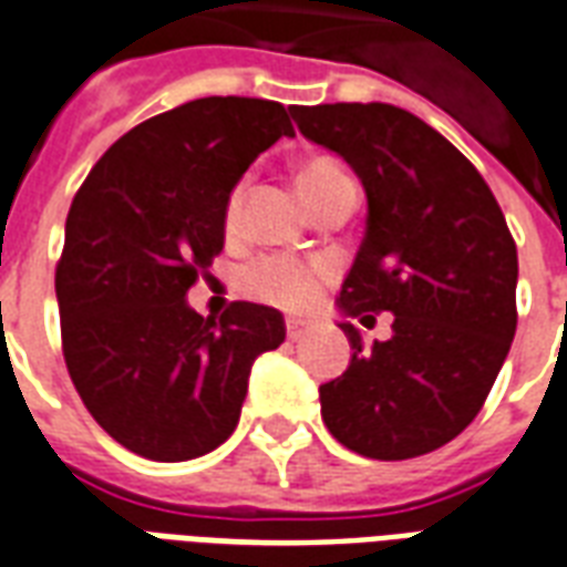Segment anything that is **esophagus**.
Masks as SVG:
<instances>
[{"mask_svg": "<svg viewBox=\"0 0 567 567\" xmlns=\"http://www.w3.org/2000/svg\"><path fill=\"white\" fill-rule=\"evenodd\" d=\"M285 333H288V339H291V342H300V339H303L309 330H306L300 321H288V324H285Z\"/></svg>", "mask_w": 567, "mask_h": 567, "instance_id": "1", "label": "esophagus"}]
</instances>
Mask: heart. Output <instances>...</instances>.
Instances as JSON below:
<instances>
[{
    "label": "heart",
    "instance_id": "1",
    "mask_svg": "<svg viewBox=\"0 0 567 567\" xmlns=\"http://www.w3.org/2000/svg\"><path fill=\"white\" fill-rule=\"evenodd\" d=\"M295 179L300 198L312 213L342 195H354L351 174L330 155H312L300 162ZM243 198H246V186L240 183L228 198V225L240 219ZM243 282L251 297L300 316V312L316 309L318 297L330 282V267L321 261H300V258H270V261L255 264Z\"/></svg>",
    "mask_w": 567,
    "mask_h": 567
}]
</instances>
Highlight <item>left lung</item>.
I'll return each instance as SVG.
<instances>
[{
	"label": "left lung",
	"mask_w": 567,
	"mask_h": 567,
	"mask_svg": "<svg viewBox=\"0 0 567 567\" xmlns=\"http://www.w3.org/2000/svg\"><path fill=\"white\" fill-rule=\"evenodd\" d=\"M306 141L367 192V234L337 297L351 363L318 388L327 430L372 460H412L481 412L517 330V246L475 165L393 104L291 107ZM394 316L362 346L351 317Z\"/></svg>",
	"instance_id": "1"
}]
</instances>
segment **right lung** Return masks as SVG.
<instances>
[{
    "mask_svg": "<svg viewBox=\"0 0 567 567\" xmlns=\"http://www.w3.org/2000/svg\"><path fill=\"white\" fill-rule=\"evenodd\" d=\"M291 120L279 102L209 95L134 125L92 167L56 267L65 367L116 442L158 463L216 451L240 421L251 363L285 318L234 303L200 318L186 295L225 249L228 198Z\"/></svg>",
    "mask_w": 567,
    "mask_h": 567,
    "instance_id": "obj_1",
    "label": "right lung"
}]
</instances>
